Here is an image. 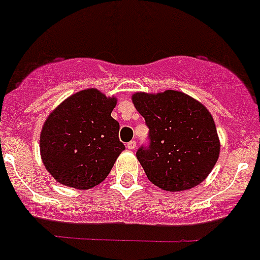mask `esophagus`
Listing matches in <instances>:
<instances>
[{"label": "esophagus", "mask_w": 260, "mask_h": 260, "mask_svg": "<svg viewBox=\"0 0 260 260\" xmlns=\"http://www.w3.org/2000/svg\"><path fill=\"white\" fill-rule=\"evenodd\" d=\"M126 148L128 149H135L136 148V141H129V143L126 144Z\"/></svg>", "instance_id": "34e87169"}]
</instances>
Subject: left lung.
Segmentation results:
<instances>
[{
    "label": "left lung",
    "instance_id": "8db88e82",
    "mask_svg": "<svg viewBox=\"0 0 260 260\" xmlns=\"http://www.w3.org/2000/svg\"><path fill=\"white\" fill-rule=\"evenodd\" d=\"M149 128V145L136 152L152 184L182 191L201 184L219 157V139L206 107L180 91L132 95Z\"/></svg>",
    "mask_w": 260,
    "mask_h": 260
}]
</instances>
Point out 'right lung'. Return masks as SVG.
<instances>
[{
  "label": "right lung",
  "mask_w": 260,
  "mask_h": 260,
  "mask_svg": "<svg viewBox=\"0 0 260 260\" xmlns=\"http://www.w3.org/2000/svg\"><path fill=\"white\" fill-rule=\"evenodd\" d=\"M116 98L96 88L67 98L46 119L41 132V157L58 182L91 189L110 174L125 149L119 140L120 125L111 116Z\"/></svg>",
  "instance_id": "1"
}]
</instances>
